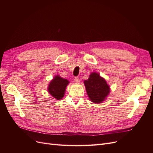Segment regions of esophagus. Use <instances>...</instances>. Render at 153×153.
<instances>
[{
	"label": "esophagus",
	"mask_w": 153,
	"mask_h": 153,
	"mask_svg": "<svg viewBox=\"0 0 153 153\" xmlns=\"http://www.w3.org/2000/svg\"><path fill=\"white\" fill-rule=\"evenodd\" d=\"M74 81H75L76 82H77V83L79 82H80V80H79V78L78 77H76L74 78Z\"/></svg>",
	"instance_id": "1"
}]
</instances>
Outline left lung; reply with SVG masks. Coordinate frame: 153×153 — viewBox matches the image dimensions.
Here are the masks:
<instances>
[{
    "mask_svg": "<svg viewBox=\"0 0 153 153\" xmlns=\"http://www.w3.org/2000/svg\"><path fill=\"white\" fill-rule=\"evenodd\" d=\"M84 83L87 94L94 103H102L110 93V86L105 79L96 72L91 73L89 79L84 81Z\"/></svg>",
    "mask_w": 153,
    "mask_h": 153,
    "instance_id": "left-lung-1",
    "label": "left lung"
}]
</instances>
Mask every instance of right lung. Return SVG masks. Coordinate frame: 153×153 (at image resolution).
Listing matches in <instances>:
<instances>
[{
	"mask_svg": "<svg viewBox=\"0 0 153 153\" xmlns=\"http://www.w3.org/2000/svg\"><path fill=\"white\" fill-rule=\"evenodd\" d=\"M69 83L67 79H63L58 75L56 76L48 85V92L56 99L60 100L64 97L66 88Z\"/></svg>",
	"mask_w": 153,
	"mask_h": 153,
	"instance_id": "add662e5",
	"label": "right lung"
}]
</instances>
